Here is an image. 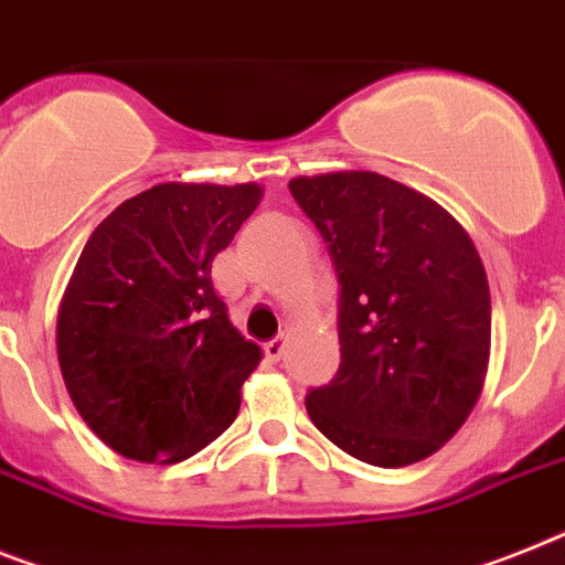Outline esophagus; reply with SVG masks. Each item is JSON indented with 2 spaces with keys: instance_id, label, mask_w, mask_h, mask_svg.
I'll list each match as a JSON object with an SVG mask.
<instances>
[{
  "instance_id": "34e87169",
  "label": "esophagus",
  "mask_w": 565,
  "mask_h": 565,
  "mask_svg": "<svg viewBox=\"0 0 565 565\" xmlns=\"http://www.w3.org/2000/svg\"><path fill=\"white\" fill-rule=\"evenodd\" d=\"M286 345H288L286 337H274V340L265 342V356H268L271 363H279L282 354H286Z\"/></svg>"
}]
</instances>
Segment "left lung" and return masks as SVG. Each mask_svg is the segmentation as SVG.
<instances>
[{"instance_id":"left-lung-1","label":"left lung","mask_w":565,"mask_h":565,"mask_svg":"<svg viewBox=\"0 0 565 565\" xmlns=\"http://www.w3.org/2000/svg\"><path fill=\"white\" fill-rule=\"evenodd\" d=\"M340 279V369L308 417L356 460L399 469L457 434L480 399L491 297L471 236L431 196L374 171L288 182Z\"/></svg>"}]
</instances>
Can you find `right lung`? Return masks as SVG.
I'll return each mask as SVG.
<instances>
[{"instance_id": "right-lung-1", "label": "right lung", "mask_w": 565, "mask_h": 565, "mask_svg": "<svg viewBox=\"0 0 565 565\" xmlns=\"http://www.w3.org/2000/svg\"><path fill=\"white\" fill-rule=\"evenodd\" d=\"M263 200L257 182H162L96 225L65 288L56 354L90 431L139 462H180L239 412L263 351L216 297L211 263Z\"/></svg>"}]
</instances>
